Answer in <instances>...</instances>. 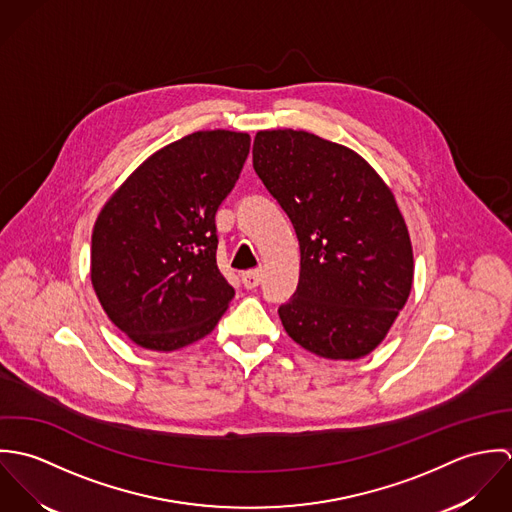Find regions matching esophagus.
I'll return each mask as SVG.
<instances>
[{"mask_svg": "<svg viewBox=\"0 0 512 512\" xmlns=\"http://www.w3.org/2000/svg\"><path fill=\"white\" fill-rule=\"evenodd\" d=\"M240 280H242L246 290H254L262 280V272L260 270H246V272L240 274Z\"/></svg>", "mask_w": 512, "mask_h": 512, "instance_id": "esophagus-1", "label": "esophagus"}]
</instances>
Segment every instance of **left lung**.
<instances>
[{"label": "left lung", "mask_w": 512, "mask_h": 512, "mask_svg": "<svg viewBox=\"0 0 512 512\" xmlns=\"http://www.w3.org/2000/svg\"><path fill=\"white\" fill-rule=\"evenodd\" d=\"M252 163L299 240V284L278 309L286 333L323 359L366 357L414 282L392 189L357 151L303 130L258 132Z\"/></svg>", "instance_id": "left-lung-1"}]
</instances>
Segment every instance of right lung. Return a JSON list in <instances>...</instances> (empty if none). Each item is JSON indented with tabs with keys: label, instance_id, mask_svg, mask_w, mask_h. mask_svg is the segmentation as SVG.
Listing matches in <instances>:
<instances>
[{
	"label": "right lung",
	"instance_id": "1",
	"mask_svg": "<svg viewBox=\"0 0 512 512\" xmlns=\"http://www.w3.org/2000/svg\"><path fill=\"white\" fill-rule=\"evenodd\" d=\"M250 136L189 134L157 149L114 191L92 230L90 280L110 321L157 353L207 337L234 297L217 266L220 203Z\"/></svg>",
	"mask_w": 512,
	"mask_h": 512
}]
</instances>
